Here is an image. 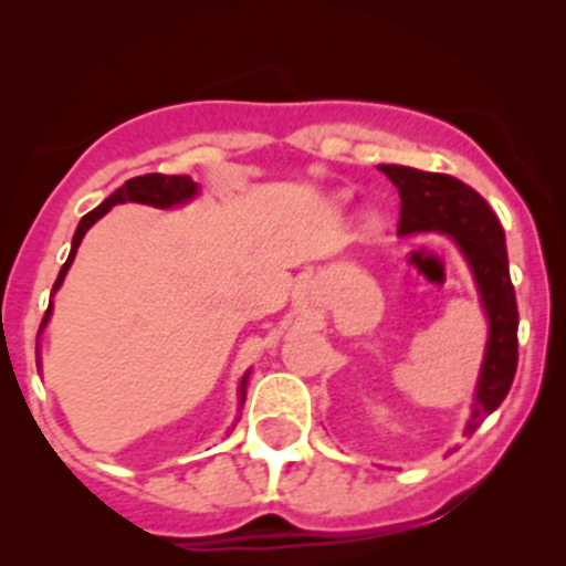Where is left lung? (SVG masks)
<instances>
[{
    "mask_svg": "<svg viewBox=\"0 0 566 566\" xmlns=\"http://www.w3.org/2000/svg\"><path fill=\"white\" fill-rule=\"evenodd\" d=\"M378 170L399 188V233H450L469 258L482 292L484 311L490 316V343H486L476 401L465 426V433L471 437L484 423L486 415L495 412L505 399L518 365V308L509 276L503 226L492 207L471 186L452 175L399 165H380Z\"/></svg>",
    "mask_w": 566,
    "mask_h": 566,
    "instance_id": "left-lung-1",
    "label": "left lung"
}]
</instances>
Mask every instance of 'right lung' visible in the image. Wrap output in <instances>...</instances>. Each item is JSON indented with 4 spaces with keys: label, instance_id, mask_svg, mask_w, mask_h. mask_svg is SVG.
Returning a JSON list of instances; mask_svg holds the SVG:
<instances>
[{
    "label": "right lung",
    "instance_id": "right-lung-1",
    "mask_svg": "<svg viewBox=\"0 0 566 566\" xmlns=\"http://www.w3.org/2000/svg\"><path fill=\"white\" fill-rule=\"evenodd\" d=\"M193 193H197V184H193V180L188 178V175L148 172V175H138V178L125 180V186L116 188L112 197L103 201V205H97L93 212H87V216L80 220V226H76V233H74V242H71V255H69V261L63 263L61 274H57V279H55L53 292L61 287L63 276H66L69 265H71V261H74L76 247H80L84 233H87V229L95 223L97 218L106 216V212L112 210L114 205H122V201H140V205H151V207H172V205H180V201L191 199ZM50 311H53V303L48 305V314H44L42 324L48 322ZM244 382H247V375H244V380H242V396H244Z\"/></svg>",
    "mask_w": 566,
    "mask_h": 566
}]
</instances>
